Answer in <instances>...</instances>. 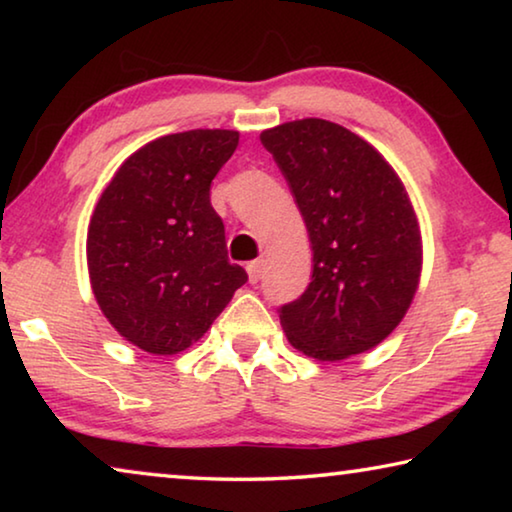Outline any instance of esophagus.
I'll return each instance as SVG.
<instances>
[{"label": "esophagus", "instance_id": "1", "mask_svg": "<svg viewBox=\"0 0 512 512\" xmlns=\"http://www.w3.org/2000/svg\"><path fill=\"white\" fill-rule=\"evenodd\" d=\"M250 282H259L262 280V273H264V259H253V262H248L246 266Z\"/></svg>", "mask_w": 512, "mask_h": 512}]
</instances>
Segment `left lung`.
Masks as SVG:
<instances>
[{
  "instance_id": "1",
  "label": "left lung",
  "mask_w": 512,
  "mask_h": 512,
  "mask_svg": "<svg viewBox=\"0 0 512 512\" xmlns=\"http://www.w3.org/2000/svg\"><path fill=\"white\" fill-rule=\"evenodd\" d=\"M259 140L289 183L314 253L309 287L280 307L289 343L318 361L375 348L420 282V228L402 180L334 121H287Z\"/></svg>"
}]
</instances>
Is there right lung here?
Here are the masks:
<instances>
[{
    "mask_svg": "<svg viewBox=\"0 0 512 512\" xmlns=\"http://www.w3.org/2000/svg\"><path fill=\"white\" fill-rule=\"evenodd\" d=\"M237 131L198 128L153 140L121 164L94 207L88 268L110 325L151 354L187 350L248 275L228 262L210 187Z\"/></svg>",
    "mask_w": 512,
    "mask_h": 512,
    "instance_id": "obj_1",
    "label": "right lung"
}]
</instances>
